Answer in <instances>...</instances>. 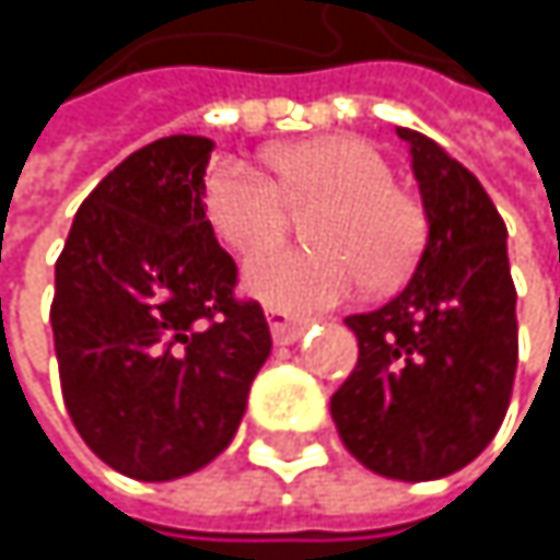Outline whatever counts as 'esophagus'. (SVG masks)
<instances>
[{
	"mask_svg": "<svg viewBox=\"0 0 560 560\" xmlns=\"http://www.w3.org/2000/svg\"><path fill=\"white\" fill-rule=\"evenodd\" d=\"M266 317H269V330H272V340H276V343H294V340H301L304 330H307V320H298V317L284 314L279 307H272Z\"/></svg>",
	"mask_w": 560,
	"mask_h": 560,
	"instance_id": "obj_1",
	"label": "esophagus"
}]
</instances>
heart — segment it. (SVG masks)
Segmentation results:
<instances>
[{
    "mask_svg": "<svg viewBox=\"0 0 560 560\" xmlns=\"http://www.w3.org/2000/svg\"><path fill=\"white\" fill-rule=\"evenodd\" d=\"M262 174L236 162L210 171L203 207L217 236L236 253L272 246L288 210L307 213V249H269L246 262L243 288L256 301L307 314L350 298L363 281L389 291L408 279L424 240V207L392 184L386 155L357 136H314L269 152Z\"/></svg>",
    "mask_w": 560,
    "mask_h": 560,
    "instance_id": "heart-1",
    "label": "heart"
}]
</instances>
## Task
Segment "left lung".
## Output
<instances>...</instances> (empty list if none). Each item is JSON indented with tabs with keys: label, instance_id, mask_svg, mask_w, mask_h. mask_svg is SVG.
<instances>
[{
	"label": "left lung",
	"instance_id": "obj_1",
	"mask_svg": "<svg viewBox=\"0 0 560 560\" xmlns=\"http://www.w3.org/2000/svg\"><path fill=\"white\" fill-rule=\"evenodd\" d=\"M408 142L428 240L389 304L350 314L360 340L330 415L347 451L389 480H441L497 438L509 408L518 324L505 223L483 184L434 139Z\"/></svg>",
	"mask_w": 560,
	"mask_h": 560
}]
</instances>
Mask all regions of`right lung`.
<instances>
[{
	"label": "right lung",
	"instance_id": "1",
	"mask_svg": "<svg viewBox=\"0 0 560 560\" xmlns=\"http://www.w3.org/2000/svg\"><path fill=\"white\" fill-rule=\"evenodd\" d=\"M213 142L168 136L109 171L80 203L55 266L63 405L113 470L165 483L233 441L272 334L236 301V262L203 207Z\"/></svg>",
	"mask_w": 560,
	"mask_h": 560
}]
</instances>
